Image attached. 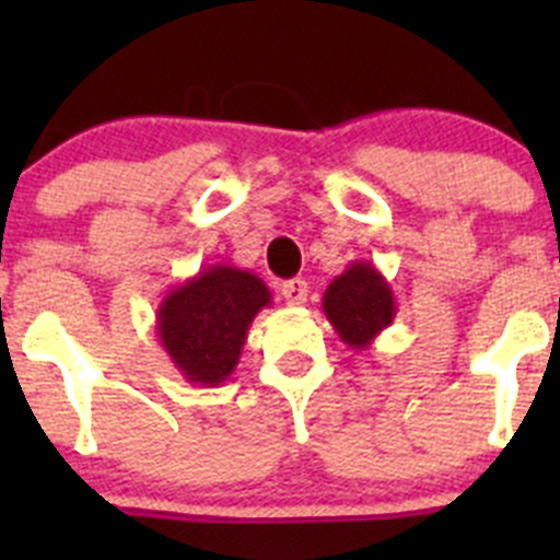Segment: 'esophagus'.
<instances>
[{"label":"esophagus","instance_id":"esophagus-1","mask_svg":"<svg viewBox=\"0 0 560 560\" xmlns=\"http://www.w3.org/2000/svg\"><path fill=\"white\" fill-rule=\"evenodd\" d=\"M281 295H284V301L290 303V306H303L308 298V284L303 279L284 281V284H281Z\"/></svg>","mask_w":560,"mask_h":560}]
</instances>
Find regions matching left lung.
<instances>
[{
    "mask_svg": "<svg viewBox=\"0 0 560 560\" xmlns=\"http://www.w3.org/2000/svg\"><path fill=\"white\" fill-rule=\"evenodd\" d=\"M322 312L332 330L354 352H365L385 327L393 325L395 295L387 279L369 259H354L341 276L327 284Z\"/></svg>",
    "mask_w": 560,
    "mask_h": 560,
    "instance_id": "left-lung-1",
    "label": "left lung"
}]
</instances>
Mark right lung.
Segmentation results:
<instances>
[{
	"mask_svg": "<svg viewBox=\"0 0 560 560\" xmlns=\"http://www.w3.org/2000/svg\"><path fill=\"white\" fill-rule=\"evenodd\" d=\"M270 290L252 270L208 265L173 287L156 308V336L189 385L219 387L233 376L254 316Z\"/></svg>",
	"mask_w": 560,
	"mask_h": 560,
	"instance_id": "right-lung-1",
	"label": "right lung"
}]
</instances>
